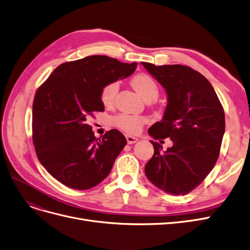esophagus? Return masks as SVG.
Here are the masks:
<instances>
[{"instance_id": "1", "label": "esophagus", "mask_w": 250, "mask_h": 250, "mask_svg": "<svg viewBox=\"0 0 250 250\" xmlns=\"http://www.w3.org/2000/svg\"><path fill=\"white\" fill-rule=\"evenodd\" d=\"M126 139H127V143H128L129 145L135 144V143L138 141V138H136V137H134V136H132V135H126Z\"/></svg>"}]
</instances>
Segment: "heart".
Returning <instances> with one entry per match:
<instances>
[{
    "instance_id": "1",
    "label": "heart",
    "mask_w": 250,
    "mask_h": 250,
    "mask_svg": "<svg viewBox=\"0 0 250 250\" xmlns=\"http://www.w3.org/2000/svg\"><path fill=\"white\" fill-rule=\"evenodd\" d=\"M131 84L139 95L146 102L155 101L160 93V88L156 80L146 73H139L135 75L131 80ZM118 91L119 82L112 81L105 84L101 91L102 103L106 106L112 105L115 102ZM146 123V118L141 115L118 114L112 118V124L115 127L130 134L137 133Z\"/></svg>"
}]
</instances>
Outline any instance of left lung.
Listing matches in <instances>:
<instances>
[{
  "label": "left lung",
  "instance_id": "8db88e82",
  "mask_svg": "<svg viewBox=\"0 0 250 250\" xmlns=\"http://www.w3.org/2000/svg\"><path fill=\"white\" fill-rule=\"evenodd\" d=\"M166 90L163 119L148 129L155 139L169 137L173 146L151 141L154 155L145 167L148 181L165 193L186 195L214 167L225 133V112L208 80L192 67L142 62Z\"/></svg>",
  "mask_w": 250,
  "mask_h": 250
}]
</instances>
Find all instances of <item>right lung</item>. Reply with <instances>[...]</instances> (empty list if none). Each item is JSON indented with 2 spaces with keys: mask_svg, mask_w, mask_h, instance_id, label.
Here are the masks:
<instances>
[{
  "mask_svg": "<svg viewBox=\"0 0 250 250\" xmlns=\"http://www.w3.org/2000/svg\"><path fill=\"white\" fill-rule=\"evenodd\" d=\"M137 63L91 55L58 65L38 88L33 104V142L40 162L62 185L97 186L126 146L117 129L94 136L89 119L104 111L102 88L133 74Z\"/></svg>",
  "mask_w": 250,
  "mask_h": 250,
  "instance_id": "obj_1",
  "label": "right lung"
}]
</instances>
